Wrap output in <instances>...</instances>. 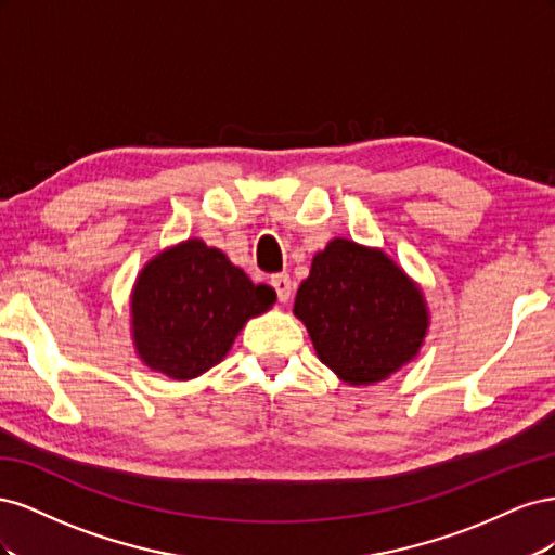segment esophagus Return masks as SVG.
<instances>
[{"instance_id": "1", "label": "esophagus", "mask_w": 555, "mask_h": 555, "mask_svg": "<svg viewBox=\"0 0 555 555\" xmlns=\"http://www.w3.org/2000/svg\"><path fill=\"white\" fill-rule=\"evenodd\" d=\"M271 284H273V289H275V294H278V300L280 304H287V300L292 298V280H289V275H273V280H271Z\"/></svg>"}]
</instances>
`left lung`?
<instances>
[{
  "label": "left lung",
  "instance_id": "obj_1",
  "mask_svg": "<svg viewBox=\"0 0 555 555\" xmlns=\"http://www.w3.org/2000/svg\"><path fill=\"white\" fill-rule=\"evenodd\" d=\"M294 314L319 361L351 386L396 375L418 354L430 326L422 287L384 249L349 238L317 251Z\"/></svg>",
  "mask_w": 555,
  "mask_h": 555
}]
</instances>
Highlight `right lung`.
Here are the masks:
<instances>
[{
    "mask_svg": "<svg viewBox=\"0 0 555 555\" xmlns=\"http://www.w3.org/2000/svg\"><path fill=\"white\" fill-rule=\"evenodd\" d=\"M275 289L255 284L222 249L188 238L150 259L131 289V340L150 371L178 382L220 363Z\"/></svg>",
    "mask_w": 555,
    "mask_h": 555,
    "instance_id": "obj_1",
    "label": "right lung"
}]
</instances>
